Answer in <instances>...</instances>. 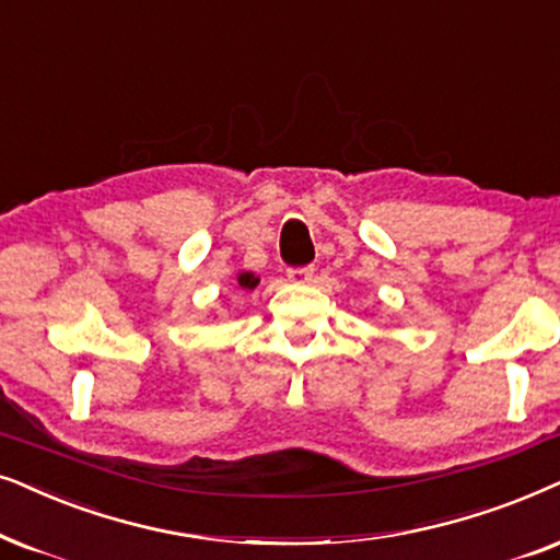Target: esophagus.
Wrapping results in <instances>:
<instances>
[{
	"label": "esophagus",
	"instance_id": "esophagus-1",
	"mask_svg": "<svg viewBox=\"0 0 560 560\" xmlns=\"http://www.w3.org/2000/svg\"><path fill=\"white\" fill-rule=\"evenodd\" d=\"M287 276H289V281H294V284H307V281H312V276H315V266L289 268Z\"/></svg>",
	"mask_w": 560,
	"mask_h": 560
}]
</instances>
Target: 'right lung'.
Returning a JSON list of instances; mask_svg holds the SVG:
<instances>
[{"label": "right lung", "instance_id": "obj_1", "mask_svg": "<svg viewBox=\"0 0 560 560\" xmlns=\"http://www.w3.org/2000/svg\"><path fill=\"white\" fill-rule=\"evenodd\" d=\"M237 287L241 289H256L258 287V276L250 271H241L237 273Z\"/></svg>", "mask_w": 560, "mask_h": 560}]
</instances>
